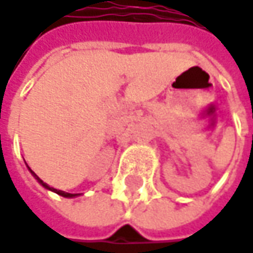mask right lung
Masks as SVG:
<instances>
[{"label":"right lung","mask_w":253,"mask_h":253,"mask_svg":"<svg viewBox=\"0 0 253 253\" xmlns=\"http://www.w3.org/2000/svg\"><path fill=\"white\" fill-rule=\"evenodd\" d=\"M29 171H30V172H32V175H33L36 179H37V182H39V184H40L42 187H44L46 190H49V191H53V193H56V194L62 195V197H65V198H74V197H78V195H80V194H71V193L62 191V190H56V188H53V187H49V185H47L46 182H43V181H42V179H40V178H39V176H37V175H36V173L33 172L32 169H30V168H29Z\"/></svg>","instance_id":"right-lung-1"}]
</instances>
